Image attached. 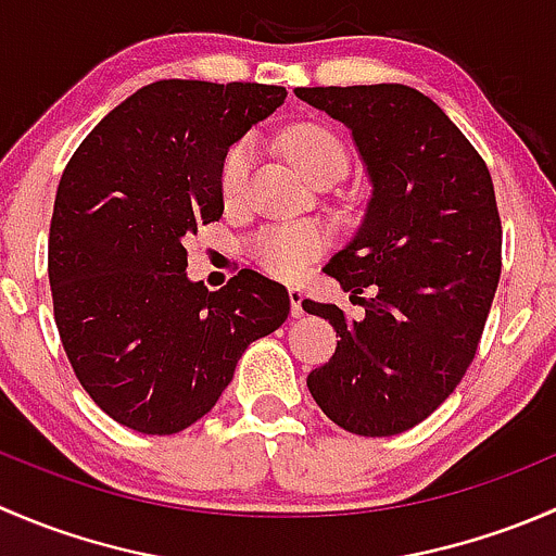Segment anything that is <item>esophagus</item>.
Here are the masks:
<instances>
[{
	"mask_svg": "<svg viewBox=\"0 0 556 556\" xmlns=\"http://www.w3.org/2000/svg\"><path fill=\"white\" fill-rule=\"evenodd\" d=\"M288 295H290V314H293L295 319L304 317V306H301V301H304V290L290 288Z\"/></svg>",
	"mask_w": 556,
	"mask_h": 556,
	"instance_id": "1",
	"label": "esophagus"
}]
</instances>
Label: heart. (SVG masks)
<instances>
[{
	"mask_svg": "<svg viewBox=\"0 0 556 556\" xmlns=\"http://www.w3.org/2000/svg\"><path fill=\"white\" fill-rule=\"evenodd\" d=\"M285 150L301 174L325 164H339L346 169V150L333 131L312 123H301L285 134ZM252 166V142L242 139L228 150L220 169V190L226 201H237L244 193L247 174ZM328 247V233L314 223H288V226L266 228L252 242V255L268 274L282 279H295L304 274L314 257Z\"/></svg>",
	"mask_w": 556,
	"mask_h": 556,
	"instance_id": "heart-1",
	"label": "heart"
}]
</instances>
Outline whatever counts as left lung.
I'll list each match as a JSON object with an SVG mask.
<instances>
[{
    "label": "left lung",
    "mask_w": 556,
    "mask_h": 556,
    "mask_svg": "<svg viewBox=\"0 0 556 556\" xmlns=\"http://www.w3.org/2000/svg\"><path fill=\"white\" fill-rule=\"evenodd\" d=\"M344 123L371 182L361 228L323 268L366 317L306 299L339 344L306 379L357 435H395L435 412L479 346L501 279V215L481 155L433 99L397 83L295 88Z\"/></svg>",
    "instance_id": "left-lung-1"
}]
</instances>
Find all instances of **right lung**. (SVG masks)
Segmentation results:
<instances>
[{"label":"right lung","mask_w":556,"mask_h":556,"mask_svg":"<svg viewBox=\"0 0 556 556\" xmlns=\"http://www.w3.org/2000/svg\"><path fill=\"white\" fill-rule=\"evenodd\" d=\"M285 97L261 83H150L61 174L48 242L61 344L93 403L137 433L190 428L247 346L288 319L285 285L252 268L220 290L185 271V242L223 215L228 148Z\"/></svg>","instance_id":"1"}]
</instances>
